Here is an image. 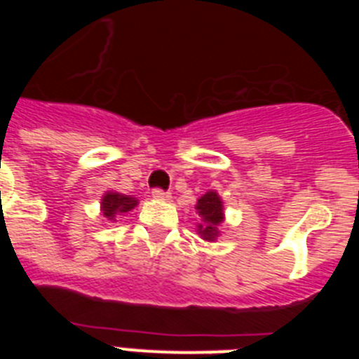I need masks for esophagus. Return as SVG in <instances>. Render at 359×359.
<instances>
[{
  "label": "esophagus",
  "instance_id": "34e87169",
  "mask_svg": "<svg viewBox=\"0 0 359 359\" xmlns=\"http://www.w3.org/2000/svg\"><path fill=\"white\" fill-rule=\"evenodd\" d=\"M152 198L161 199V201H167V199H170V192H165V190H161V189H154L152 190Z\"/></svg>",
  "mask_w": 359,
  "mask_h": 359
}]
</instances>
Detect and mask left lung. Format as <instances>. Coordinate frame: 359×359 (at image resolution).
I'll return each mask as SVG.
<instances>
[{
    "label": "left lung",
    "mask_w": 359,
    "mask_h": 359,
    "mask_svg": "<svg viewBox=\"0 0 359 359\" xmlns=\"http://www.w3.org/2000/svg\"><path fill=\"white\" fill-rule=\"evenodd\" d=\"M198 215L201 217V223H198V233L205 241H215L219 237V226L224 221L223 201L219 198L215 190H208L203 194L196 205Z\"/></svg>",
    "instance_id": "8db88e82"
}]
</instances>
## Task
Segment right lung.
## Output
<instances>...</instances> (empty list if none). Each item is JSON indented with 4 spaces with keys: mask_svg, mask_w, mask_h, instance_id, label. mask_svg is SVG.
Masks as SVG:
<instances>
[{
    "mask_svg": "<svg viewBox=\"0 0 359 359\" xmlns=\"http://www.w3.org/2000/svg\"><path fill=\"white\" fill-rule=\"evenodd\" d=\"M102 215L109 221H116L115 217L128 214L138 205V199L131 196H123L120 192H106L102 198Z\"/></svg>",
    "mask_w": 359,
    "mask_h": 359,
    "instance_id": "add662e5",
    "label": "right lung"
}]
</instances>
